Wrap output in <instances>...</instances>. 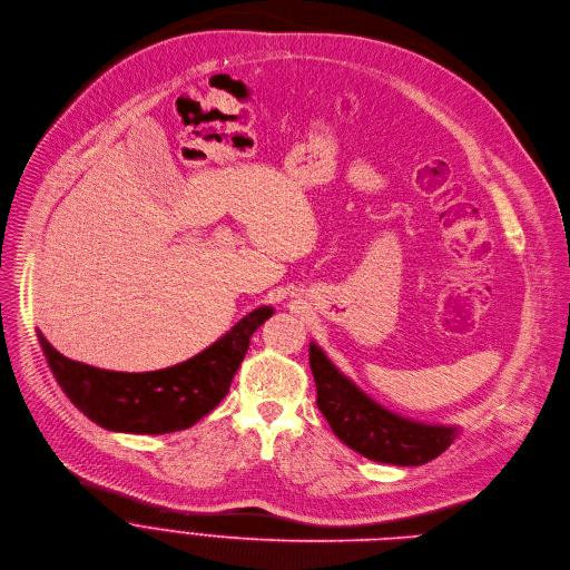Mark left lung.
Instances as JSON below:
<instances>
[{
	"mask_svg": "<svg viewBox=\"0 0 570 570\" xmlns=\"http://www.w3.org/2000/svg\"><path fill=\"white\" fill-rule=\"evenodd\" d=\"M308 364L316 380V402L334 434L354 452L395 465H423L456 439V428L425 425L391 413L356 389L312 343Z\"/></svg>",
	"mask_w": 570,
	"mask_h": 570,
	"instance_id": "1",
	"label": "left lung"
}]
</instances>
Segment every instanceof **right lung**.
<instances>
[{"label":"right lung","mask_w":570,"mask_h":570,"mask_svg":"<svg viewBox=\"0 0 570 570\" xmlns=\"http://www.w3.org/2000/svg\"><path fill=\"white\" fill-rule=\"evenodd\" d=\"M271 316L273 306H258L204 352L151 373L101 371L63 356L40 332L38 341L59 386L92 423L125 434H170L188 430L220 404L249 336Z\"/></svg>","instance_id":"right-lung-1"}]
</instances>
